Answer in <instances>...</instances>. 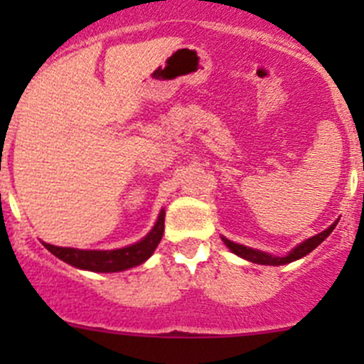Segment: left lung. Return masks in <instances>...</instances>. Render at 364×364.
<instances>
[{
	"instance_id": "8db88e82",
	"label": "left lung",
	"mask_w": 364,
	"mask_h": 364,
	"mask_svg": "<svg viewBox=\"0 0 364 364\" xmlns=\"http://www.w3.org/2000/svg\"><path fill=\"white\" fill-rule=\"evenodd\" d=\"M336 223H338V222L333 223V225L329 227V229H326L324 232L317 234V236L310 237V240H306V241H303L301 245H297L294 250H292L291 253H289V255H285V257H273V255H269V253L253 250V248H247V247H243V245L232 243V241H229L227 237H222V240H223V243H225L227 247L230 248V252H234L236 255L243 257V259L250 260V262L267 264V266H282V264H289V262H292V260L301 259V257L308 255V253L314 250V248H317L318 245H321L322 241H324L326 237H328L329 234L333 232V229L336 227Z\"/></svg>"
}]
</instances>
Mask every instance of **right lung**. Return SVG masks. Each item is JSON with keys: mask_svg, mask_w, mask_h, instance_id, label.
I'll return each mask as SVG.
<instances>
[{"mask_svg": "<svg viewBox=\"0 0 364 364\" xmlns=\"http://www.w3.org/2000/svg\"><path fill=\"white\" fill-rule=\"evenodd\" d=\"M164 220L165 213L161 211L159 222L153 227L151 232L141 240L139 243L130 245L119 250H77V248H61L54 245L43 243L50 253L61 259L70 266L80 267V269L97 271V273H114V271H124L142 264L151 257L155 248L159 247L161 236H164Z\"/></svg>", "mask_w": 364, "mask_h": 364, "instance_id": "right-lung-1", "label": "right lung"}]
</instances>
